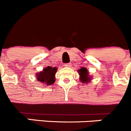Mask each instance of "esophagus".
<instances>
[{
    "mask_svg": "<svg viewBox=\"0 0 131 131\" xmlns=\"http://www.w3.org/2000/svg\"><path fill=\"white\" fill-rule=\"evenodd\" d=\"M65 67H67V68H69V67L71 66V63H66L64 65Z\"/></svg>",
    "mask_w": 131,
    "mask_h": 131,
    "instance_id": "34e87169",
    "label": "esophagus"
}]
</instances>
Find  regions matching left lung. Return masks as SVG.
Instances as JSON below:
<instances>
[{"label": "left lung", "instance_id": "obj_1", "mask_svg": "<svg viewBox=\"0 0 131 131\" xmlns=\"http://www.w3.org/2000/svg\"><path fill=\"white\" fill-rule=\"evenodd\" d=\"M78 74L80 75V80L82 83H89L91 80V77L89 75L88 69L85 68H82L78 70Z\"/></svg>", "mask_w": 131, "mask_h": 131}]
</instances>
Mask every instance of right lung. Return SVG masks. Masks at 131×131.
<instances>
[{"label":"right lung","instance_id":"1","mask_svg":"<svg viewBox=\"0 0 131 131\" xmlns=\"http://www.w3.org/2000/svg\"><path fill=\"white\" fill-rule=\"evenodd\" d=\"M57 71V67L52 68L48 66L44 68L43 71L37 73V79L39 83L47 85H51L55 82V74Z\"/></svg>","mask_w":131,"mask_h":131}]
</instances>
